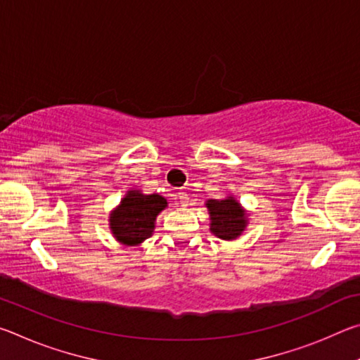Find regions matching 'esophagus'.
I'll list each match as a JSON object with an SVG mask.
<instances>
[{
	"label": "esophagus",
	"mask_w": 360,
	"mask_h": 360,
	"mask_svg": "<svg viewBox=\"0 0 360 360\" xmlns=\"http://www.w3.org/2000/svg\"><path fill=\"white\" fill-rule=\"evenodd\" d=\"M178 198H179L181 206H187L188 205V195H187L186 191H179L178 192Z\"/></svg>",
	"instance_id": "esophagus-1"
}]
</instances>
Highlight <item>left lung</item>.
Returning <instances> with one entry per match:
<instances>
[{"mask_svg": "<svg viewBox=\"0 0 360 360\" xmlns=\"http://www.w3.org/2000/svg\"><path fill=\"white\" fill-rule=\"evenodd\" d=\"M205 205L210 214V231L217 238L236 240L246 230L249 214L233 195L222 200H206Z\"/></svg>", "mask_w": 360, "mask_h": 360, "instance_id": "1", "label": "left lung"}]
</instances>
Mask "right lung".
I'll return each mask as SVG.
<instances>
[{"instance_id": "obj_1", "label": "right lung", "mask_w": 360, "mask_h": 360, "mask_svg": "<svg viewBox=\"0 0 360 360\" xmlns=\"http://www.w3.org/2000/svg\"><path fill=\"white\" fill-rule=\"evenodd\" d=\"M167 206L162 195L130 188L109 214V230L120 245L139 246L154 233L155 219Z\"/></svg>"}]
</instances>
